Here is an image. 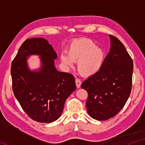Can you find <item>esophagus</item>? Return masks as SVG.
Instances as JSON below:
<instances>
[{"mask_svg":"<svg viewBox=\"0 0 145 145\" xmlns=\"http://www.w3.org/2000/svg\"><path fill=\"white\" fill-rule=\"evenodd\" d=\"M75 84H76V86H77V88H79L80 87V85H81V81H80V79H78V78H76Z\"/></svg>","mask_w":145,"mask_h":145,"instance_id":"1","label":"esophagus"}]
</instances>
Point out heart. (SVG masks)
I'll list each match as a JSON object with an SVG mask.
<instances>
[{
	"label": "heart",
	"mask_w": 145,
	"mask_h": 145,
	"mask_svg": "<svg viewBox=\"0 0 145 145\" xmlns=\"http://www.w3.org/2000/svg\"><path fill=\"white\" fill-rule=\"evenodd\" d=\"M68 55L61 56L64 65L71 67L77 62L78 72L84 76L96 73L101 68L104 61V52L101 48L89 39L75 41L68 48Z\"/></svg>",
	"instance_id": "obj_1"
}]
</instances>
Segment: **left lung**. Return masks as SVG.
<instances>
[{"mask_svg": "<svg viewBox=\"0 0 145 145\" xmlns=\"http://www.w3.org/2000/svg\"><path fill=\"white\" fill-rule=\"evenodd\" d=\"M111 48L98 72L82 83L87 91L86 108L93 119L105 121L124 107L132 89L133 61L118 39L109 35Z\"/></svg>", "mask_w": 145, "mask_h": 145, "instance_id": "left-lung-1", "label": "left lung"}]
</instances>
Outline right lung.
<instances>
[{
    "mask_svg": "<svg viewBox=\"0 0 145 145\" xmlns=\"http://www.w3.org/2000/svg\"><path fill=\"white\" fill-rule=\"evenodd\" d=\"M41 55L39 71L28 69L27 57ZM57 54L44 38L26 40L12 61L11 74L14 96L26 114L34 121L51 123L63 112L65 100L76 89L75 78L54 67Z\"/></svg>",
    "mask_w": 145,
    "mask_h": 145,
    "instance_id": "right-lung-1",
    "label": "right lung"
}]
</instances>
